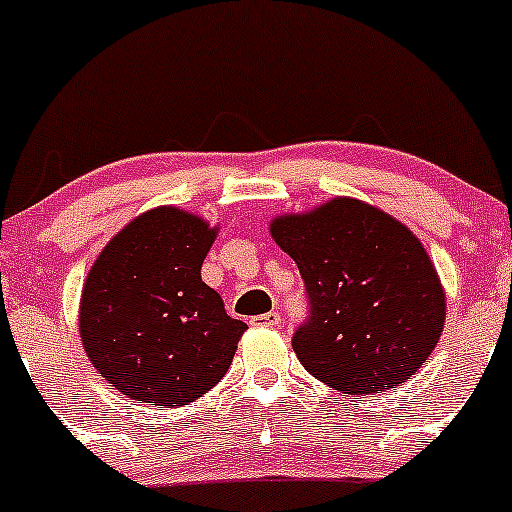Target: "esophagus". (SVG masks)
<instances>
[{
  "label": "esophagus",
  "instance_id": "1",
  "mask_svg": "<svg viewBox=\"0 0 512 512\" xmlns=\"http://www.w3.org/2000/svg\"><path fill=\"white\" fill-rule=\"evenodd\" d=\"M251 324L256 327H278L280 324V312H266V315H256Z\"/></svg>",
  "mask_w": 512,
  "mask_h": 512
}]
</instances>
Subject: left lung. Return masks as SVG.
Returning <instances> with one entry per match:
<instances>
[{
  "instance_id": "left-lung-1",
  "label": "left lung",
  "mask_w": 512,
  "mask_h": 512,
  "mask_svg": "<svg viewBox=\"0 0 512 512\" xmlns=\"http://www.w3.org/2000/svg\"><path fill=\"white\" fill-rule=\"evenodd\" d=\"M271 236L305 280L310 315L293 349L317 381L368 395L415 376L439 342L447 300L432 258L403 222L334 197L276 217Z\"/></svg>"
}]
</instances>
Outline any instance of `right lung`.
Instances as JSON below:
<instances>
[{
	"mask_svg": "<svg viewBox=\"0 0 512 512\" xmlns=\"http://www.w3.org/2000/svg\"><path fill=\"white\" fill-rule=\"evenodd\" d=\"M217 227L178 207L129 222L82 285L85 354L126 398L178 408L227 373L246 324L200 276Z\"/></svg>",
	"mask_w": 512,
	"mask_h": 512,
	"instance_id": "add662e5",
	"label": "right lung"
}]
</instances>
